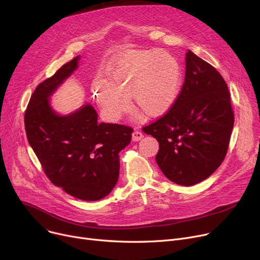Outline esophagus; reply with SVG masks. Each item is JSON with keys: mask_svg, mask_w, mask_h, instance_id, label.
Returning a JSON list of instances; mask_svg holds the SVG:
<instances>
[{"mask_svg": "<svg viewBox=\"0 0 260 260\" xmlns=\"http://www.w3.org/2000/svg\"><path fill=\"white\" fill-rule=\"evenodd\" d=\"M143 138V134L139 131H135L133 134H132V140L133 141H140L141 139Z\"/></svg>", "mask_w": 260, "mask_h": 260, "instance_id": "esophagus-1", "label": "esophagus"}]
</instances>
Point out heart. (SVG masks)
<instances>
[{"instance_id":"obj_1","label":"heart","mask_w":260,"mask_h":260,"mask_svg":"<svg viewBox=\"0 0 260 260\" xmlns=\"http://www.w3.org/2000/svg\"><path fill=\"white\" fill-rule=\"evenodd\" d=\"M106 81L93 83L95 100L112 120L129 109V101L146 117L167 114L178 98L181 71L172 54L159 49H125L106 70Z\"/></svg>"}]
</instances>
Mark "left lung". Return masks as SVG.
<instances>
[{"mask_svg":"<svg viewBox=\"0 0 260 260\" xmlns=\"http://www.w3.org/2000/svg\"><path fill=\"white\" fill-rule=\"evenodd\" d=\"M181 91L170 111L143 132L159 142L156 162L171 181L194 185L223 161L234 114L225 81L215 68L188 50Z\"/></svg>","mask_w":260,"mask_h":260,"instance_id":"obj_1","label":"left lung"}]
</instances>
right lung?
Returning <instances> with one entry per match:
<instances>
[{"label":"right lung","instance_id":"right-lung-1","mask_svg":"<svg viewBox=\"0 0 260 260\" xmlns=\"http://www.w3.org/2000/svg\"><path fill=\"white\" fill-rule=\"evenodd\" d=\"M79 61L77 56L37 86L24 122L27 140L49 180L78 199L95 201L115 187L119 153L129 144L133 128L99 123L89 103L68 115L52 108L50 97L77 70Z\"/></svg>","mask_w":260,"mask_h":260}]
</instances>
